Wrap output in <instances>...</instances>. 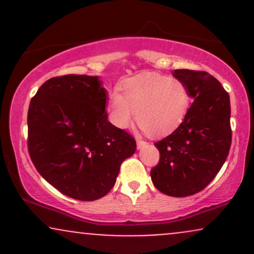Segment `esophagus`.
<instances>
[{
  "label": "esophagus",
  "mask_w": 254,
  "mask_h": 254,
  "mask_svg": "<svg viewBox=\"0 0 254 254\" xmlns=\"http://www.w3.org/2000/svg\"><path fill=\"white\" fill-rule=\"evenodd\" d=\"M145 145H147V142L143 141V139H137V148H138V149H142Z\"/></svg>",
  "instance_id": "1"
}]
</instances>
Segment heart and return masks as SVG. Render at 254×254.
I'll return each mask as SVG.
<instances>
[{"mask_svg": "<svg viewBox=\"0 0 254 254\" xmlns=\"http://www.w3.org/2000/svg\"><path fill=\"white\" fill-rule=\"evenodd\" d=\"M121 92L111 94L109 116L113 125L127 129L133 121L153 136L171 132L182 124L191 105L183 81L155 72H143L125 80Z\"/></svg>", "mask_w": 254, "mask_h": 254, "instance_id": "heart-1", "label": "heart"}]
</instances>
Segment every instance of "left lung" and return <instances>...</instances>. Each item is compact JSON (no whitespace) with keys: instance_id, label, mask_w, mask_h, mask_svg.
<instances>
[{"instance_id":"1","label":"left lung","mask_w":254,"mask_h":254,"mask_svg":"<svg viewBox=\"0 0 254 254\" xmlns=\"http://www.w3.org/2000/svg\"><path fill=\"white\" fill-rule=\"evenodd\" d=\"M193 99L183 123L156 142L159 164L150 172L154 186L172 197L202 191L220 172L232 143L229 94L209 72L177 69Z\"/></svg>"}]
</instances>
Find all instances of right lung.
I'll use <instances>...</instances> for the list:
<instances>
[{
	"mask_svg": "<svg viewBox=\"0 0 254 254\" xmlns=\"http://www.w3.org/2000/svg\"><path fill=\"white\" fill-rule=\"evenodd\" d=\"M99 76L64 75L42 84L27 115L34 167L65 196L95 200L111 191L122 162L136 150L127 131L107 121Z\"/></svg>",
	"mask_w": 254,
	"mask_h": 254,
	"instance_id": "1",
	"label": "right lung"
}]
</instances>
